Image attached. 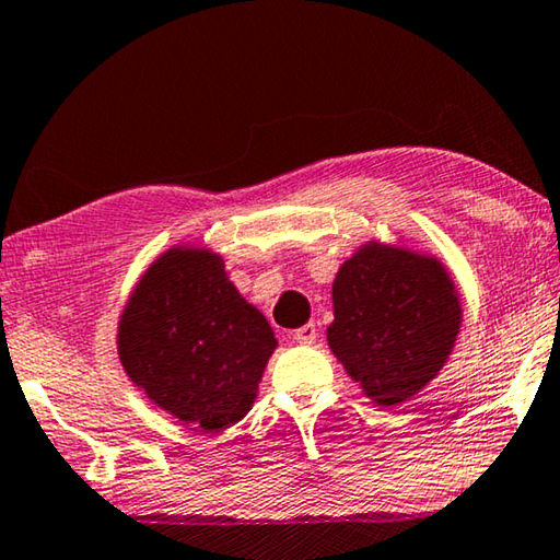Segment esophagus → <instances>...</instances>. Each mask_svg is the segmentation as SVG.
I'll use <instances>...</instances> for the list:
<instances>
[{
	"instance_id": "34e87169",
	"label": "esophagus",
	"mask_w": 560,
	"mask_h": 560,
	"mask_svg": "<svg viewBox=\"0 0 560 560\" xmlns=\"http://www.w3.org/2000/svg\"><path fill=\"white\" fill-rule=\"evenodd\" d=\"M292 338H295V342H300V346H313V342L317 340L315 323H307V325H303V328H298L295 332H292Z\"/></svg>"
}]
</instances>
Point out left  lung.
Returning <instances> with one entry per match:
<instances>
[{
    "instance_id": "8db88e82",
    "label": "left lung",
    "mask_w": 560,
    "mask_h": 560,
    "mask_svg": "<svg viewBox=\"0 0 560 560\" xmlns=\"http://www.w3.org/2000/svg\"><path fill=\"white\" fill-rule=\"evenodd\" d=\"M328 346L375 406H400L453 355L460 292L441 257L368 240L332 280Z\"/></svg>"
}]
</instances>
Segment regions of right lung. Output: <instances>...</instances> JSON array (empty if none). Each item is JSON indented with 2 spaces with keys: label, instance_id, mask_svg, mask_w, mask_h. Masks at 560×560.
<instances>
[{
  "label": "right lung",
  "instance_id": "add662e5",
  "mask_svg": "<svg viewBox=\"0 0 560 560\" xmlns=\"http://www.w3.org/2000/svg\"><path fill=\"white\" fill-rule=\"evenodd\" d=\"M278 338L212 247L172 245L150 262L117 323L125 373L154 406L200 433L250 412Z\"/></svg>",
  "mask_w": 560,
  "mask_h": 560
}]
</instances>
